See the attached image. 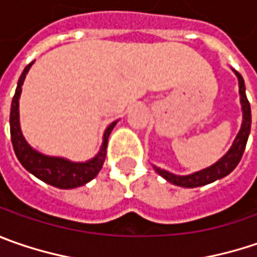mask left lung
<instances>
[{
  "instance_id": "1",
  "label": "left lung",
  "mask_w": 257,
  "mask_h": 257,
  "mask_svg": "<svg viewBox=\"0 0 257 257\" xmlns=\"http://www.w3.org/2000/svg\"><path fill=\"white\" fill-rule=\"evenodd\" d=\"M234 74L237 76L239 80V95H240V105H241V126H240L239 134L236 135V138L233 141L230 150L213 165L207 167L204 170H200L197 173L188 174V175H177V174L170 173L167 170H162L160 167L154 165V170L161 175L162 178H165L168 183L178 187H185V188H194V187H201L207 185L210 183H214L216 180L224 178L226 175H229L241 160V155L244 152L247 138L250 134V125H251V113H250V103L246 97V86L244 80L241 77V74L233 70Z\"/></svg>"
}]
</instances>
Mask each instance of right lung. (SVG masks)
Instances as JSON below:
<instances>
[{
	"label": "right lung",
	"mask_w": 257,
	"mask_h": 257,
	"mask_svg": "<svg viewBox=\"0 0 257 257\" xmlns=\"http://www.w3.org/2000/svg\"><path fill=\"white\" fill-rule=\"evenodd\" d=\"M31 62L28 66H26L24 72L21 73L18 79L16 95L13 97L11 103V113H10V131H11V142L14 147V152L17 155L18 161L21 165L31 173L39 180L47 183V184L69 190V188H76L80 185L87 184L90 180H93L99 171L103 167V162L106 158V148H107V138L115 128L117 120L112 122L103 134V142L100 145V150L96 154L93 158L87 160L84 162H74L63 158V157H50L44 155L37 150H34L28 144L20 126V95H21V86L26 80V74L33 66Z\"/></svg>",
	"instance_id": "obj_1"
}]
</instances>
